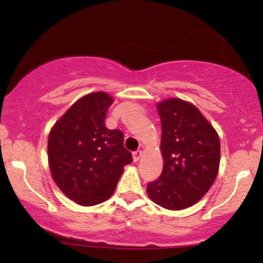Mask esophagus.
<instances>
[{
	"label": "esophagus",
	"mask_w": 263,
	"mask_h": 263,
	"mask_svg": "<svg viewBox=\"0 0 263 263\" xmlns=\"http://www.w3.org/2000/svg\"><path fill=\"white\" fill-rule=\"evenodd\" d=\"M132 156H134V161L135 162H137V161H140V158L142 157V151H135L134 153H132Z\"/></svg>",
	"instance_id": "esophagus-1"
}]
</instances>
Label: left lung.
I'll list each match as a JSON object with an SVG mask.
<instances>
[{"label":"left lung","instance_id":"1","mask_svg":"<svg viewBox=\"0 0 263 263\" xmlns=\"http://www.w3.org/2000/svg\"><path fill=\"white\" fill-rule=\"evenodd\" d=\"M157 108L164 164L158 179L147 184V193L165 209H185L204 197L218 176L219 136L189 102L170 99L159 102Z\"/></svg>","mask_w":263,"mask_h":263}]
</instances>
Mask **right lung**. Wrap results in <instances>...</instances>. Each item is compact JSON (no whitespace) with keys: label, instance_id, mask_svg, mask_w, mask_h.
Wrapping results in <instances>:
<instances>
[{"label":"right lung","instance_id":"1","mask_svg":"<svg viewBox=\"0 0 263 263\" xmlns=\"http://www.w3.org/2000/svg\"><path fill=\"white\" fill-rule=\"evenodd\" d=\"M114 100L106 92L84 96L63 115L48 138V161L60 190L75 203L91 206L111 197L132 155L120 129L105 126Z\"/></svg>","mask_w":263,"mask_h":263}]
</instances>
